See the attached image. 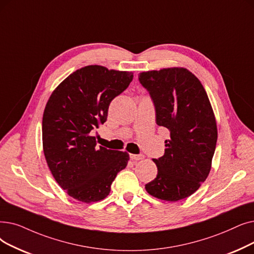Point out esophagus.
Here are the masks:
<instances>
[{"label":"esophagus","instance_id":"1","mask_svg":"<svg viewBox=\"0 0 254 254\" xmlns=\"http://www.w3.org/2000/svg\"><path fill=\"white\" fill-rule=\"evenodd\" d=\"M129 158L133 161H139L144 159V156H143V154H129Z\"/></svg>","mask_w":254,"mask_h":254}]
</instances>
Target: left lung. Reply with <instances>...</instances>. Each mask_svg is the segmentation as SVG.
I'll return each mask as SVG.
<instances>
[{"label":"left lung","instance_id":"obj_1","mask_svg":"<svg viewBox=\"0 0 254 254\" xmlns=\"http://www.w3.org/2000/svg\"><path fill=\"white\" fill-rule=\"evenodd\" d=\"M156 111V123L169 129L165 154L152 159L157 178L145 185L159 199L179 201L198 190L211 170L217 126L211 103L200 81L186 68H164L139 73Z\"/></svg>","mask_w":254,"mask_h":254}]
</instances>
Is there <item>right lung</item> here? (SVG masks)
I'll return each mask as SVG.
<instances>
[{
  "mask_svg": "<svg viewBox=\"0 0 254 254\" xmlns=\"http://www.w3.org/2000/svg\"><path fill=\"white\" fill-rule=\"evenodd\" d=\"M133 72L89 65L69 74L52 93L42 117L48 166L74 199L100 201L129 159L124 151L96 146L91 131L107 121L114 98L133 81Z\"/></svg>",
  "mask_w": 254,
  "mask_h": 254,
  "instance_id": "right-lung-1",
  "label": "right lung"
}]
</instances>
